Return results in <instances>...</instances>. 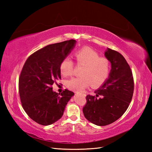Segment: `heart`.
Segmentation results:
<instances>
[{"instance_id": "obj_1", "label": "heart", "mask_w": 152, "mask_h": 152, "mask_svg": "<svg viewBox=\"0 0 152 152\" xmlns=\"http://www.w3.org/2000/svg\"><path fill=\"white\" fill-rule=\"evenodd\" d=\"M74 57L78 66H83L80 77L73 78L66 82V87L72 91L80 92L91 85L93 88L101 86L110 75L111 63L105 57L91 48H85L77 51ZM60 71L64 76H70L74 73V63L70 58H65L60 64Z\"/></svg>"}]
</instances>
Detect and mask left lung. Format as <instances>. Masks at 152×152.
<instances>
[{
    "instance_id": "8db88e82",
    "label": "left lung",
    "mask_w": 152,
    "mask_h": 152,
    "mask_svg": "<svg viewBox=\"0 0 152 152\" xmlns=\"http://www.w3.org/2000/svg\"><path fill=\"white\" fill-rule=\"evenodd\" d=\"M104 55L111 63L108 78L94 92L95 95L86 96L83 108L85 118L99 126L111 124L120 118L129 106L134 91L133 73L124 57L110 48Z\"/></svg>"
}]
</instances>
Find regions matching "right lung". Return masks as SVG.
Instances as JSON below:
<instances>
[{"label":"right lung","instance_id":"add662e5","mask_svg":"<svg viewBox=\"0 0 152 152\" xmlns=\"http://www.w3.org/2000/svg\"><path fill=\"white\" fill-rule=\"evenodd\" d=\"M75 40L50 44L35 51L25 61L19 78L21 104L30 118L49 125L62 117L68 102L74 95L64 89L53 91L52 85L61 79L60 64L76 44Z\"/></svg>","mask_w":152,"mask_h":152}]
</instances>
